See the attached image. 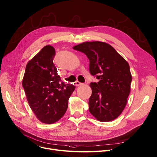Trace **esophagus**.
<instances>
[{
  "label": "esophagus",
  "mask_w": 157,
  "mask_h": 157,
  "mask_svg": "<svg viewBox=\"0 0 157 157\" xmlns=\"http://www.w3.org/2000/svg\"><path fill=\"white\" fill-rule=\"evenodd\" d=\"M74 83H75V85H76V86H79V85L81 84V83H80V82L78 81H76Z\"/></svg>",
  "instance_id": "34e87169"
}]
</instances>
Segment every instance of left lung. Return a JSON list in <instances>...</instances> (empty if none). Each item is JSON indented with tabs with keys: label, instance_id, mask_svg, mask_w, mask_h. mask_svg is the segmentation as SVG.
<instances>
[{
	"label": "left lung",
	"instance_id": "obj_1",
	"mask_svg": "<svg viewBox=\"0 0 157 157\" xmlns=\"http://www.w3.org/2000/svg\"><path fill=\"white\" fill-rule=\"evenodd\" d=\"M85 53L90 60V72L99 79L91 83L89 111L100 121L118 118L125 108L130 92L132 75L128 62L104 42H85L73 47Z\"/></svg>",
	"mask_w": 157,
	"mask_h": 157
}]
</instances>
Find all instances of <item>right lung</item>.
Returning a JSON list of instances; mask_svg holds the SVG:
<instances>
[{
    "instance_id": "right-lung-1",
    "label": "right lung",
    "mask_w": 157,
    "mask_h": 157,
    "mask_svg": "<svg viewBox=\"0 0 157 157\" xmlns=\"http://www.w3.org/2000/svg\"><path fill=\"white\" fill-rule=\"evenodd\" d=\"M55 55L53 46H44L28 62L22 81L30 108L39 121L48 124L63 116L75 90V86L65 84L58 75Z\"/></svg>"
}]
</instances>
